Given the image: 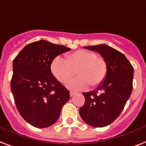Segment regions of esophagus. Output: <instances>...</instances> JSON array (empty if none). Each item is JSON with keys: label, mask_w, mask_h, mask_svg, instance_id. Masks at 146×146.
Listing matches in <instances>:
<instances>
[{"label": "esophagus", "mask_w": 146, "mask_h": 146, "mask_svg": "<svg viewBox=\"0 0 146 146\" xmlns=\"http://www.w3.org/2000/svg\"><path fill=\"white\" fill-rule=\"evenodd\" d=\"M75 92H74V91H70V96H71V97H73V96L74 95V94H75Z\"/></svg>", "instance_id": "esophagus-1"}]
</instances>
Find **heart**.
Instances as JSON below:
<instances>
[{"mask_svg": "<svg viewBox=\"0 0 146 146\" xmlns=\"http://www.w3.org/2000/svg\"><path fill=\"white\" fill-rule=\"evenodd\" d=\"M51 72L62 84H66L74 78L75 72L78 78L67 84L73 91L84 90L89 84L95 88L104 81L107 65L104 59L86 49H79L68 55L65 59L55 58L51 64Z\"/></svg>", "mask_w": 146, "mask_h": 146, "instance_id": "b5f03b06", "label": "heart"}]
</instances>
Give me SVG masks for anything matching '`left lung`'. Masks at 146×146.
I'll return each mask as SVG.
<instances>
[{"label":"left lung","mask_w":146,"mask_h":146,"mask_svg":"<svg viewBox=\"0 0 146 146\" xmlns=\"http://www.w3.org/2000/svg\"><path fill=\"white\" fill-rule=\"evenodd\" d=\"M84 48L95 51L104 58L107 65V73L98 88L83 93L85 103L79 110V113L90 126L104 127L119 116L130 97L134 69L123 53L107 45Z\"/></svg>","instance_id":"8db88e82"}]
</instances>
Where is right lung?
Segmentation results:
<instances>
[{"instance_id": "add662e5", "label": "right lung", "mask_w": 146, "mask_h": 146, "mask_svg": "<svg viewBox=\"0 0 146 146\" xmlns=\"http://www.w3.org/2000/svg\"><path fill=\"white\" fill-rule=\"evenodd\" d=\"M70 50L39 40L27 45L13 59L11 88L16 107L34 127L46 128L55 123L69 100V91L54 77L51 64L56 56Z\"/></svg>"}]
</instances>
